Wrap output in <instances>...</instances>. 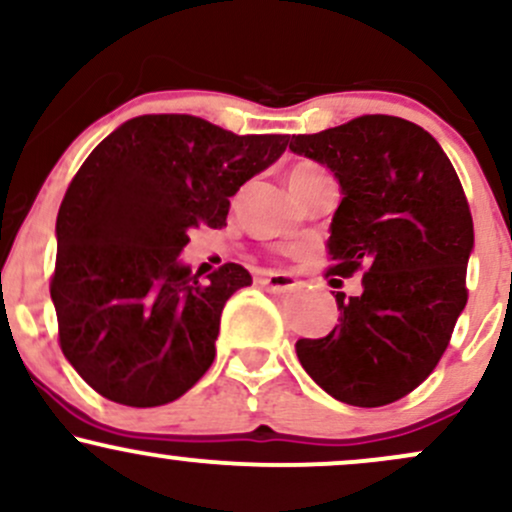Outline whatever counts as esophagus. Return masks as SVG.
Here are the masks:
<instances>
[{"label": "esophagus", "instance_id": "esophagus-1", "mask_svg": "<svg viewBox=\"0 0 512 512\" xmlns=\"http://www.w3.org/2000/svg\"><path fill=\"white\" fill-rule=\"evenodd\" d=\"M260 284H264L267 289H272V291L284 293V291H291L293 286H298V281H296V276L286 274V272H264L260 276Z\"/></svg>", "mask_w": 512, "mask_h": 512}]
</instances>
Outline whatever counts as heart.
I'll use <instances>...</instances> for the list:
<instances>
[{
	"instance_id": "b5f03b06",
	"label": "heart",
	"mask_w": 512,
	"mask_h": 512,
	"mask_svg": "<svg viewBox=\"0 0 512 512\" xmlns=\"http://www.w3.org/2000/svg\"><path fill=\"white\" fill-rule=\"evenodd\" d=\"M322 178H330L325 173V168H320L313 161H298L296 166H291L289 170V187L293 185H305V182H313V180H322Z\"/></svg>"
}]
</instances>
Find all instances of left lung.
<instances>
[{
    "mask_svg": "<svg viewBox=\"0 0 512 512\" xmlns=\"http://www.w3.org/2000/svg\"><path fill=\"white\" fill-rule=\"evenodd\" d=\"M289 149L342 187L327 274L363 272L358 296H334L339 325L298 339V361L339 402H397L433 373L467 305L474 223L460 178L424 127L392 115L293 134Z\"/></svg>",
    "mask_w": 512,
    "mask_h": 512,
    "instance_id": "left-lung-1",
    "label": "left lung"
}]
</instances>
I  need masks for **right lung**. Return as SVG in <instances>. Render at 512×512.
Returning a JSON list of instances; mask_svg holds the SVG:
<instances>
[{"mask_svg":"<svg viewBox=\"0 0 512 512\" xmlns=\"http://www.w3.org/2000/svg\"><path fill=\"white\" fill-rule=\"evenodd\" d=\"M289 134L228 132L195 115L132 117L74 175L57 214L50 296L62 354L98 395L161 407L216 354L221 310L252 276L226 262L199 281L190 228L226 226L231 197L286 151Z\"/></svg>","mask_w":512,"mask_h":512,"instance_id":"obj_1","label":"right lung"}]
</instances>
